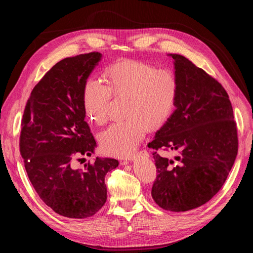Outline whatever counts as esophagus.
<instances>
[{
	"label": "esophagus",
	"instance_id": "esophagus-1",
	"mask_svg": "<svg viewBox=\"0 0 253 253\" xmlns=\"http://www.w3.org/2000/svg\"><path fill=\"white\" fill-rule=\"evenodd\" d=\"M138 156H139V157H145V158H147V157H149V153H148L147 151H142V152L139 153V154H137L136 156L129 157L128 160H131V162H132V160H135ZM122 165H127V160H125V162H122Z\"/></svg>",
	"mask_w": 253,
	"mask_h": 253
}]
</instances>
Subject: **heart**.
<instances>
[{
    "label": "heart",
    "instance_id": "1",
    "mask_svg": "<svg viewBox=\"0 0 253 253\" xmlns=\"http://www.w3.org/2000/svg\"><path fill=\"white\" fill-rule=\"evenodd\" d=\"M104 81L89 78L84 84L86 115L96 124L110 116L112 95L128 96L127 119L112 124L100 134L105 153L117 157L132 155L150 127H159L169 119L178 95V83L169 70L159 71L142 61H121L104 73Z\"/></svg>",
    "mask_w": 253,
    "mask_h": 253
}]
</instances>
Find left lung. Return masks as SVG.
Segmentation results:
<instances>
[{
  "label": "left lung",
  "mask_w": 253,
  "mask_h": 253,
  "mask_svg": "<svg viewBox=\"0 0 253 253\" xmlns=\"http://www.w3.org/2000/svg\"><path fill=\"white\" fill-rule=\"evenodd\" d=\"M178 83L175 111L148 147L177 151L174 159L153 153L157 177L152 197L165 210L189 211L209 202L226 181L237 155V131L225 88L186 57L170 53Z\"/></svg>",
  "instance_id": "1"
}]
</instances>
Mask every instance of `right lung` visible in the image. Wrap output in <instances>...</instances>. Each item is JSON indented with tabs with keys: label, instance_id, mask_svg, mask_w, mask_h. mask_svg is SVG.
<instances>
[{
	"label": "right lung",
	"instance_id": "add662e5",
	"mask_svg": "<svg viewBox=\"0 0 253 253\" xmlns=\"http://www.w3.org/2000/svg\"><path fill=\"white\" fill-rule=\"evenodd\" d=\"M102 55L89 52L53 65L34 87L21 124L20 152L28 178L41 200L60 215L85 218L106 202L104 177L114 158L96 157L84 169L73 160L95 153L97 143L85 121L84 84Z\"/></svg>",
	"mask_w": 253,
	"mask_h": 253
}]
</instances>
